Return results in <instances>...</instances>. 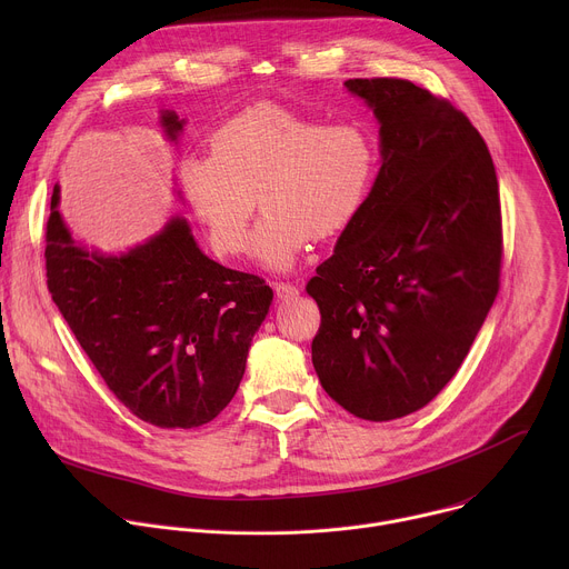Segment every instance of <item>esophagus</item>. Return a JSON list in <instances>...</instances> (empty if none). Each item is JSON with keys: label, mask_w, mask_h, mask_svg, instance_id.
<instances>
[{"label": "esophagus", "mask_w": 569, "mask_h": 569, "mask_svg": "<svg viewBox=\"0 0 569 569\" xmlns=\"http://www.w3.org/2000/svg\"><path fill=\"white\" fill-rule=\"evenodd\" d=\"M272 288H274L277 299H290V297H295V295L299 292L297 286H292V283H288V281H274Z\"/></svg>", "instance_id": "1"}]
</instances>
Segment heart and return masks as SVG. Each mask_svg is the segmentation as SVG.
<instances>
[{
    "instance_id": "b5f03b06",
    "label": "heart",
    "mask_w": 569,
    "mask_h": 569,
    "mask_svg": "<svg viewBox=\"0 0 569 569\" xmlns=\"http://www.w3.org/2000/svg\"><path fill=\"white\" fill-rule=\"evenodd\" d=\"M209 146L211 154L180 161L178 178L211 250H246L259 202L254 257L274 270L292 268L310 238H333L358 218L378 161L360 123L323 126L281 106L240 112Z\"/></svg>"
}]
</instances>
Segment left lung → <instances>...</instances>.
Segmentation results:
<instances>
[{
    "mask_svg": "<svg viewBox=\"0 0 569 569\" xmlns=\"http://www.w3.org/2000/svg\"><path fill=\"white\" fill-rule=\"evenodd\" d=\"M380 123L382 164L358 218L306 292L321 312L312 365L365 421L408 417L450 382L502 268L489 148L448 99L405 78H351Z\"/></svg>",
    "mask_w": 569,
    "mask_h": 569,
    "instance_id": "left-lung-1",
    "label": "left lung"
}]
</instances>
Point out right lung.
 Returning <instances> with one entry per match:
<instances>
[{"instance_id": "right-lung-1", "label": "right lung", "mask_w": 569, "mask_h": 569, "mask_svg": "<svg viewBox=\"0 0 569 569\" xmlns=\"http://www.w3.org/2000/svg\"><path fill=\"white\" fill-rule=\"evenodd\" d=\"M169 139L184 121L161 114ZM47 288L108 389L141 421L198 428L213 421L246 373L272 288L200 252L173 218L121 257L88 252L58 213L47 220Z\"/></svg>"}]
</instances>
